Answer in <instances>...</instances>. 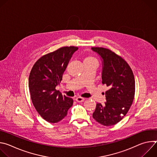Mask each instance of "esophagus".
Instances as JSON below:
<instances>
[{
  "mask_svg": "<svg viewBox=\"0 0 157 157\" xmlns=\"http://www.w3.org/2000/svg\"><path fill=\"white\" fill-rule=\"evenodd\" d=\"M75 100L78 102H83L85 100V99L83 98H81V97H77V98H76Z\"/></svg>",
  "mask_w": 157,
  "mask_h": 157,
  "instance_id": "esophagus-1",
  "label": "esophagus"
}]
</instances>
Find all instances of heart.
Returning a JSON list of instances; mask_svg holds the SVG:
<instances>
[{
  "label": "heart",
  "instance_id": "obj_1",
  "mask_svg": "<svg viewBox=\"0 0 157 157\" xmlns=\"http://www.w3.org/2000/svg\"><path fill=\"white\" fill-rule=\"evenodd\" d=\"M84 60H96V59L92 56H88L84 59Z\"/></svg>",
  "mask_w": 157,
  "mask_h": 157
}]
</instances>
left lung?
Returning a JSON list of instances; mask_svg holds the SVG:
<instances>
[{
    "mask_svg": "<svg viewBox=\"0 0 157 157\" xmlns=\"http://www.w3.org/2000/svg\"><path fill=\"white\" fill-rule=\"evenodd\" d=\"M103 59L102 82L109 87L104 105L96 104L93 117L104 126L113 125L127 114L135 96V79L128 64L109 49L92 47Z\"/></svg>",
    "mask_w": 157,
    "mask_h": 157,
    "instance_id": "8db88e82",
    "label": "left lung"
}]
</instances>
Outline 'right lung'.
I'll list each match as a JSON object with an SVG mask.
<instances>
[{
    "label": "right lung",
    "mask_w": 157,
    "mask_h": 157,
    "mask_svg": "<svg viewBox=\"0 0 157 157\" xmlns=\"http://www.w3.org/2000/svg\"><path fill=\"white\" fill-rule=\"evenodd\" d=\"M78 47H61L44 55L34 64L29 78L32 103L40 116L50 123H57L67 116L73 99L56 89L67 65Z\"/></svg>",
    "instance_id": "right-lung-1"
}]
</instances>
